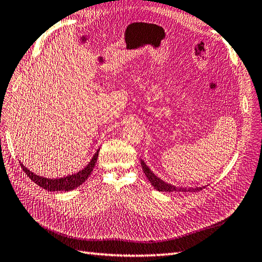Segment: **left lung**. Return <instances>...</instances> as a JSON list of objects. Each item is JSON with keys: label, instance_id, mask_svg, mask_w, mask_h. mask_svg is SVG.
I'll return each mask as SVG.
<instances>
[{"label": "left lung", "instance_id": "1", "mask_svg": "<svg viewBox=\"0 0 262 262\" xmlns=\"http://www.w3.org/2000/svg\"><path fill=\"white\" fill-rule=\"evenodd\" d=\"M140 164H142V167H143V170L145 172V175L147 177V179L149 180L150 184L155 187V189H157L158 191H184V192H197L199 190H201L203 188L201 187H199V188H180V187H175L172 185H169L167 184L165 182H163V180H160L157 176H155V173H154L148 167L146 166V164L143 162H140ZM205 188V187H204Z\"/></svg>", "mask_w": 262, "mask_h": 262}]
</instances>
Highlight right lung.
<instances>
[{
  "mask_svg": "<svg viewBox=\"0 0 262 262\" xmlns=\"http://www.w3.org/2000/svg\"><path fill=\"white\" fill-rule=\"evenodd\" d=\"M98 151L99 149L95 152V155L93 156L90 164L87 165L84 169H82L77 173H74V175L66 176L63 178L49 179V178L39 177L35 175L34 172L30 171L23 164L19 163V165H21L23 171L29 176V178L32 179L33 182H34L36 185H38L39 187H42V188L49 191H70V190H73L74 188H76V187L80 186L83 183H85V180L89 178L91 172L93 171L94 166H95L97 162Z\"/></svg>",
  "mask_w": 262,
  "mask_h": 262,
  "instance_id": "1",
  "label": "right lung"
}]
</instances>
